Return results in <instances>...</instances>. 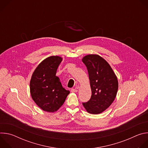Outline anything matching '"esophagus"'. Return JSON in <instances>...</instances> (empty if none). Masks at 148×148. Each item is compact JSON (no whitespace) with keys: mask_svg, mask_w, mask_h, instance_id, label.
<instances>
[{"mask_svg":"<svg viewBox=\"0 0 148 148\" xmlns=\"http://www.w3.org/2000/svg\"><path fill=\"white\" fill-rule=\"evenodd\" d=\"M78 87H75V88H73V89H71V91L72 92H78Z\"/></svg>","mask_w":148,"mask_h":148,"instance_id":"34e87169","label":"esophagus"}]
</instances>
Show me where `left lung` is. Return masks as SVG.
Wrapping results in <instances>:
<instances>
[{
	"mask_svg": "<svg viewBox=\"0 0 148 148\" xmlns=\"http://www.w3.org/2000/svg\"><path fill=\"white\" fill-rule=\"evenodd\" d=\"M88 72L91 97L82 103L91 114H99L114 102L118 89L117 77L108 62L97 54H88L82 58Z\"/></svg>",
	"mask_w": 148,
	"mask_h": 148,
	"instance_id": "8db88e82",
	"label": "left lung"
}]
</instances>
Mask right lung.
<instances>
[{"label": "right lung", "instance_id": "add662e5", "mask_svg": "<svg viewBox=\"0 0 148 148\" xmlns=\"http://www.w3.org/2000/svg\"><path fill=\"white\" fill-rule=\"evenodd\" d=\"M62 58L50 56L42 61L34 71L30 82L33 100L42 110L57 111L64 103L69 90L62 87L56 72Z\"/></svg>", "mask_w": 148, "mask_h": 148}]
</instances>
